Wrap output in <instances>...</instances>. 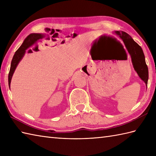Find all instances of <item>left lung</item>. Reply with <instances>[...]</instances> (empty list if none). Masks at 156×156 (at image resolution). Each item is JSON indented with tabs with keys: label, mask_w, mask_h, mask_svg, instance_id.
Returning a JSON list of instances; mask_svg holds the SVG:
<instances>
[{
	"label": "left lung",
	"mask_w": 156,
	"mask_h": 156,
	"mask_svg": "<svg viewBox=\"0 0 156 156\" xmlns=\"http://www.w3.org/2000/svg\"><path fill=\"white\" fill-rule=\"evenodd\" d=\"M115 33L123 41L131 56L135 70L137 72L139 76L142 80L144 81L147 86L148 80V68L145 63L144 54L141 48L126 32L117 31Z\"/></svg>",
	"instance_id": "left-lung-1"
}]
</instances>
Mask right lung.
Here are the masks:
<instances>
[{"mask_svg":"<svg viewBox=\"0 0 156 156\" xmlns=\"http://www.w3.org/2000/svg\"><path fill=\"white\" fill-rule=\"evenodd\" d=\"M33 39H35L36 41H34L32 40ZM42 38V35L41 34H32L31 35H29L27 36V37L26 38L24 41H23V44L21 45L17 50L16 51L15 54H14V56H13L12 59L11 61V68H10V71L9 73V88H10V84H11V78L13 73H14L15 69L16 68V66L18 65L19 62L20 60L22 59L23 57V55L25 54V50L27 48H29L31 45L34 44L35 42L37 41V39H39Z\"/></svg>","mask_w":156,"mask_h":156,"instance_id":"1","label":"right lung"}]
</instances>
